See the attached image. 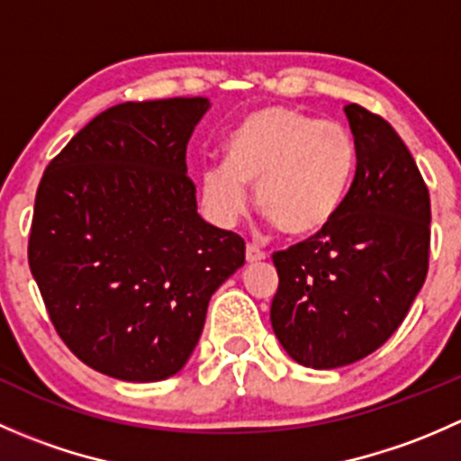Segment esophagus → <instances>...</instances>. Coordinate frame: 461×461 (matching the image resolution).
Returning a JSON list of instances; mask_svg holds the SVG:
<instances>
[{"instance_id":"1","label":"esophagus","mask_w":461,"mask_h":461,"mask_svg":"<svg viewBox=\"0 0 461 461\" xmlns=\"http://www.w3.org/2000/svg\"><path fill=\"white\" fill-rule=\"evenodd\" d=\"M245 258H248V263H258V260H265V252L258 248V245H248V249H245Z\"/></svg>"}]
</instances>
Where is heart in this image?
Wrapping results in <instances>:
<instances>
[{
	"label": "heart",
	"mask_w": 461,
	"mask_h": 461,
	"mask_svg": "<svg viewBox=\"0 0 461 461\" xmlns=\"http://www.w3.org/2000/svg\"><path fill=\"white\" fill-rule=\"evenodd\" d=\"M355 169V138L341 122L265 106L227 136L225 162L203 171V198L218 221L234 222L248 209V187H257L258 212L299 239L337 216Z\"/></svg>",
	"instance_id": "obj_1"
}]
</instances>
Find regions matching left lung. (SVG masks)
<instances>
[{"label": "left lung", "mask_w": 461, "mask_h": 461, "mask_svg": "<svg viewBox=\"0 0 461 461\" xmlns=\"http://www.w3.org/2000/svg\"><path fill=\"white\" fill-rule=\"evenodd\" d=\"M357 171L337 216L274 252L272 328L296 364L332 370L384 346L429 274L430 196L411 151L381 115L346 106Z\"/></svg>", "instance_id": "1"}]
</instances>
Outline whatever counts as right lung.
Listing matches in <instances>:
<instances>
[{
    "label": "right lung",
    "instance_id": "add662e5",
    "mask_svg": "<svg viewBox=\"0 0 461 461\" xmlns=\"http://www.w3.org/2000/svg\"><path fill=\"white\" fill-rule=\"evenodd\" d=\"M207 97L102 111L49 162L29 265L50 323L88 368L122 381L176 375L245 240L196 212L187 142Z\"/></svg>",
    "mask_w": 461,
    "mask_h": 461
}]
</instances>
